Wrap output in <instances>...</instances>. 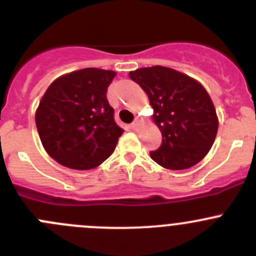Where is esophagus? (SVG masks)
<instances>
[{
    "instance_id": "1",
    "label": "esophagus",
    "mask_w": 256,
    "mask_h": 256,
    "mask_svg": "<svg viewBox=\"0 0 256 256\" xmlns=\"http://www.w3.org/2000/svg\"><path fill=\"white\" fill-rule=\"evenodd\" d=\"M130 128H132V130H138V121H134V122L130 125Z\"/></svg>"
}]
</instances>
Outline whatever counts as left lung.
Masks as SVG:
<instances>
[{"mask_svg": "<svg viewBox=\"0 0 256 256\" xmlns=\"http://www.w3.org/2000/svg\"><path fill=\"white\" fill-rule=\"evenodd\" d=\"M148 96L162 144L150 156L168 170L197 164L216 140L218 118L207 90L186 74L154 66L130 72Z\"/></svg>", "mask_w": 256, "mask_h": 256, "instance_id": "left-lung-1", "label": "left lung"}]
</instances>
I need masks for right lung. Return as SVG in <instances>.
<instances>
[{"mask_svg":"<svg viewBox=\"0 0 256 256\" xmlns=\"http://www.w3.org/2000/svg\"><path fill=\"white\" fill-rule=\"evenodd\" d=\"M115 72L85 68L54 80L36 112L40 141L52 158L73 170L99 166L115 150L122 128L106 99Z\"/></svg>","mask_w":256,"mask_h":256,"instance_id":"obj_1","label":"right lung"}]
</instances>
